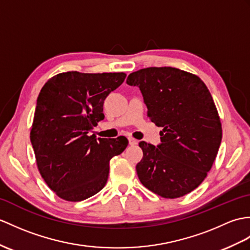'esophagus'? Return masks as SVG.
I'll list each match as a JSON object with an SVG mask.
<instances>
[{"label": "esophagus", "mask_w": 250, "mask_h": 250, "mask_svg": "<svg viewBox=\"0 0 250 250\" xmlns=\"http://www.w3.org/2000/svg\"><path fill=\"white\" fill-rule=\"evenodd\" d=\"M127 139H129V144L131 145V146H133V145H136V144H137V141H136L135 138H133V137H129V138H127Z\"/></svg>", "instance_id": "34e87169"}]
</instances>
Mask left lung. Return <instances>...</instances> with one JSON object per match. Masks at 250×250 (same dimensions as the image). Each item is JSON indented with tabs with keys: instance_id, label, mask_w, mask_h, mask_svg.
Returning a JSON list of instances; mask_svg holds the SVG:
<instances>
[{
	"instance_id": "left-lung-1",
	"label": "left lung",
	"mask_w": 250,
	"mask_h": 250,
	"mask_svg": "<svg viewBox=\"0 0 250 250\" xmlns=\"http://www.w3.org/2000/svg\"><path fill=\"white\" fill-rule=\"evenodd\" d=\"M126 83L139 87L149 119L163 127L158 147L139 143V181L164 198L190 193L212 168L223 136L208 87L196 74L172 67L141 69L129 74Z\"/></svg>"
}]
</instances>
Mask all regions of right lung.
<instances>
[{
  "instance_id": "add662e5",
  "label": "right lung",
  "mask_w": 250,
  "mask_h": 250,
  "mask_svg": "<svg viewBox=\"0 0 250 250\" xmlns=\"http://www.w3.org/2000/svg\"><path fill=\"white\" fill-rule=\"evenodd\" d=\"M125 77L68 71L40 90L30 137L40 175L60 198L77 202L96 195L106 184L109 161L126 148L124 136L88 135L104 119L105 98Z\"/></svg>"
}]
</instances>
